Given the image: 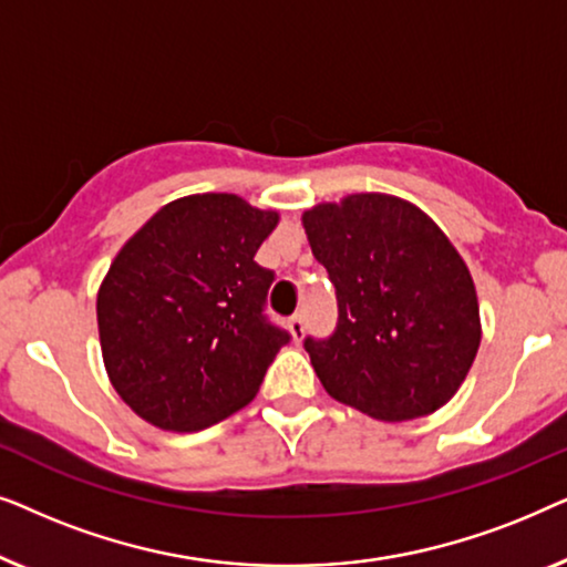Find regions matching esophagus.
<instances>
[{"label":"esophagus","mask_w":567,"mask_h":567,"mask_svg":"<svg viewBox=\"0 0 567 567\" xmlns=\"http://www.w3.org/2000/svg\"><path fill=\"white\" fill-rule=\"evenodd\" d=\"M305 328H307L305 315H293V317H289V330H291L293 340H301V338H305Z\"/></svg>","instance_id":"34e87169"}]
</instances>
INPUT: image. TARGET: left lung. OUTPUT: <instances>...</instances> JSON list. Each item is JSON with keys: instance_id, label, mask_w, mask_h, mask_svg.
<instances>
[{"instance_id": "1", "label": "left lung", "mask_w": 567, "mask_h": 567, "mask_svg": "<svg viewBox=\"0 0 567 567\" xmlns=\"http://www.w3.org/2000/svg\"><path fill=\"white\" fill-rule=\"evenodd\" d=\"M338 322L305 338L324 390L379 421L439 410L480 348L472 276L444 231L408 200L361 193L305 214Z\"/></svg>"}]
</instances>
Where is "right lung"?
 <instances>
[{
	"instance_id": "obj_1",
	"label": "right lung",
	"mask_w": 567,
	"mask_h": 567,
	"mask_svg": "<svg viewBox=\"0 0 567 567\" xmlns=\"http://www.w3.org/2000/svg\"><path fill=\"white\" fill-rule=\"evenodd\" d=\"M278 224L231 193L159 208L115 255L97 293L107 377L165 431H200L247 405L291 332L266 312L255 252Z\"/></svg>"
}]
</instances>
